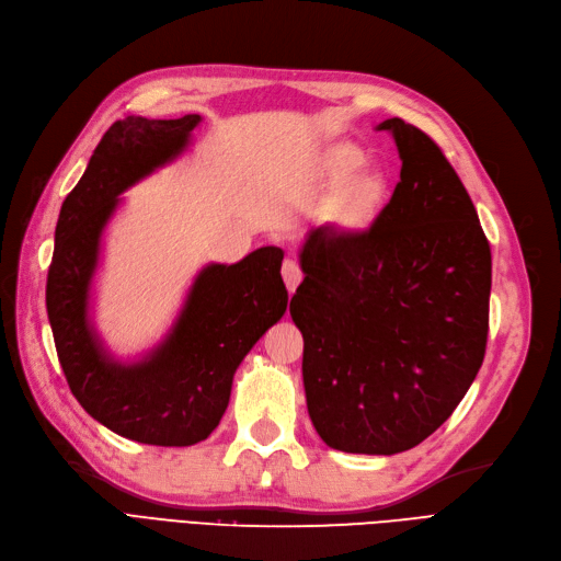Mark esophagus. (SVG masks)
Segmentation results:
<instances>
[{
    "mask_svg": "<svg viewBox=\"0 0 561 561\" xmlns=\"http://www.w3.org/2000/svg\"><path fill=\"white\" fill-rule=\"evenodd\" d=\"M301 278H305V274H301L299 264L295 260H285L283 262V280H285L287 293L293 295L297 290V285L301 283Z\"/></svg>",
    "mask_w": 561,
    "mask_h": 561,
    "instance_id": "obj_1",
    "label": "esophagus"
}]
</instances>
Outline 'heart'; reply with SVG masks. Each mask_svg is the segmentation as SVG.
I'll return each mask as SVG.
<instances>
[{
  "instance_id": "heart-1",
  "label": "heart",
  "mask_w": 561,
  "mask_h": 561,
  "mask_svg": "<svg viewBox=\"0 0 561 561\" xmlns=\"http://www.w3.org/2000/svg\"><path fill=\"white\" fill-rule=\"evenodd\" d=\"M366 162L360 148L340 144L325 150L318 170L325 186H344L337 195V215L354 226L373 221L389 203V179L380 170H363Z\"/></svg>"
}]
</instances>
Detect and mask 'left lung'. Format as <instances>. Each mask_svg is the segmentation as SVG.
Instances as JSON below:
<instances>
[{
	"label": "left lung",
	"instance_id": "8db88e82",
	"mask_svg": "<svg viewBox=\"0 0 561 561\" xmlns=\"http://www.w3.org/2000/svg\"><path fill=\"white\" fill-rule=\"evenodd\" d=\"M375 129L397 144L401 181L370 229L309 231L290 316L318 436L335 450L393 456L442 427L474 382L491 248L442 148L399 117Z\"/></svg>",
	"mask_w": 561,
	"mask_h": 561
}]
</instances>
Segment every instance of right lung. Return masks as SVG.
<instances>
[{"label":"right lung","mask_w":561,"mask_h":561,"mask_svg":"<svg viewBox=\"0 0 561 561\" xmlns=\"http://www.w3.org/2000/svg\"><path fill=\"white\" fill-rule=\"evenodd\" d=\"M201 115H129L103 134L60 207L47 278V313L75 399L103 427L150 446H193L217 430L233 375L287 309L283 250L266 245L236 264L195 274L164 337L144 356H115L94 325L103 236L123 193L186 153Z\"/></svg>","instance_id":"obj_1"}]
</instances>
